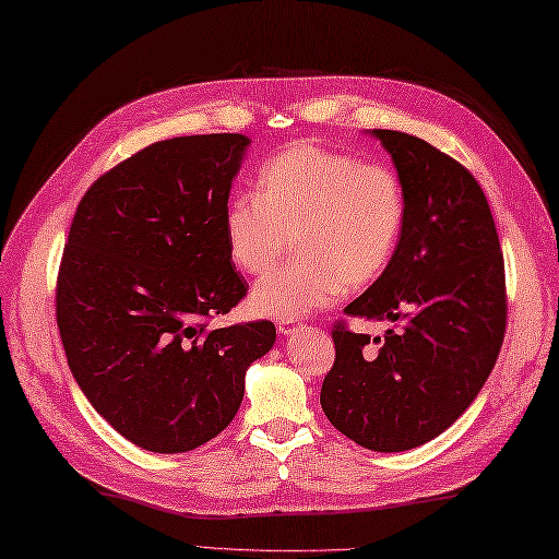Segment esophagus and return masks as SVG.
<instances>
[{"label": "esophagus", "instance_id": "1", "mask_svg": "<svg viewBox=\"0 0 559 559\" xmlns=\"http://www.w3.org/2000/svg\"><path fill=\"white\" fill-rule=\"evenodd\" d=\"M300 326H302L300 319H283V322H278V334L290 336V334H295V331H298Z\"/></svg>", "mask_w": 559, "mask_h": 559}]
</instances>
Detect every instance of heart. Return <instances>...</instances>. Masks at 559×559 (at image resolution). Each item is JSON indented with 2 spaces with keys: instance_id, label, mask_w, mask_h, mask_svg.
Instances as JSON below:
<instances>
[{
  "instance_id": "heart-1",
  "label": "heart",
  "mask_w": 559,
  "mask_h": 559,
  "mask_svg": "<svg viewBox=\"0 0 559 559\" xmlns=\"http://www.w3.org/2000/svg\"><path fill=\"white\" fill-rule=\"evenodd\" d=\"M406 225L408 194L394 168L302 141L261 165L257 194L230 199L225 242L237 269L261 276L295 240L300 259L249 298L254 314L283 322L382 281Z\"/></svg>"
}]
</instances>
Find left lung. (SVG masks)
Instances as JSON below:
<instances>
[{"instance_id": "obj_1", "label": "left lung", "mask_w": 559, "mask_h": 559, "mask_svg": "<svg viewBox=\"0 0 559 559\" xmlns=\"http://www.w3.org/2000/svg\"><path fill=\"white\" fill-rule=\"evenodd\" d=\"M408 194L394 266L346 307L396 324L382 338L334 324L322 408L372 451H406L442 435L478 396L500 355L507 286L500 237L476 177L427 141L372 129Z\"/></svg>"}]
</instances>
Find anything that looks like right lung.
Returning a JSON list of instances; mask_svg holds the SVG:
<instances>
[{
	"label": "right lung",
	"instance_id": "add662e5",
	"mask_svg": "<svg viewBox=\"0 0 559 559\" xmlns=\"http://www.w3.org/2000/svg\"><path fill=\"white\" fill-rule=\"evenodd\" d=\"M249 139L156 141L100 175L79 201L57 273L69 370L129 442L192 451L223 432L266 355V319L209 329L249 286L225 242V209Z\"/></svg>",
	"mask_w": 559,
	"mask_h": 559
}]
</instances>
